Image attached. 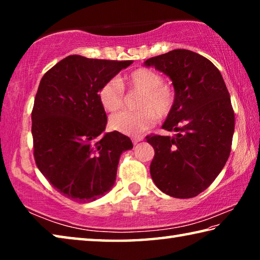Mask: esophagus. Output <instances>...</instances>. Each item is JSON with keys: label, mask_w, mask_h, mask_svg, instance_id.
Listing matches in <instances>:
<instances>
[{"label": "esophagus", "mask_w": 260, "mask_h": 260, "mask_svg": "<svg viewBox=\"0 0 260 260\" xmlns=\"http://www.w3.org/2000/svg\"><path fill=\"white\" fill-rule=\"evenodd\" d=\"M132 141H133V144H138L141 141H143V138L142 136H135V138L132 139Z\"/></svg>", "instance_id": "obj_1"}]
</instances>
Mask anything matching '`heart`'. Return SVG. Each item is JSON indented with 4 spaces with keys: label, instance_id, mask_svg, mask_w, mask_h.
Instances as JSON below:
<instances>
[{
    "label": "heart",
    "instance_id": "b5f03b06",
    "mask_svg": "<svg viewBox=\"0 0 260 260\" xmlns=\"http://www.w3.org/2000/svg\"><path fill=\"white\" fill-rule=\"evenodd\" d=\"M124 88L141 91L136 111H122L110 118V127L128 136H138L155 124L156 119H165L173 111L177 91L170 82H165L159 72L148 68L135 69L118 80H108L101 85L98 98L109 112L119 110L124 104Z\"/></svg>",
    "mask_w": 260,
    "mask_h": 260
}]
</instances>
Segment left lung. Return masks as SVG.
I'll return each mask as SVG.
<instances>
[{"label":"left lung","instance_id":"left-lung-1","mask_svg":"<svg viewBox=\"0 0 260 260\" xmlns=\"http://www.w3.org/2000/svg\"><path fill=\"white\" fill-rule=\"evenodd\" d=\"M144 64L169 76L177 91L162 125L175 135L146 136L155 149L151 178L167 195L191 199L214 181L230 157L235 127L230 93L212 61L193 51L175 49Z\"/></svg>","mask_w":260,"mask_h":260}]
</instances>
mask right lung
<instances>
[{"label":"right lung","instance_id":"1","mask_svg":"<svg viewBox=\"0 0 260 260\" xmlns=\"http://www.w3.org/2000/svg\"><path fill=\"white\" fill-rule=\"evenodd\" d=\"M133 60L65 57L42 77L32 110L33 155L57 191L87 203L113 187L120 155L133 148L128 136L103 135L108 118L98 91Z\"/></svg>","mask_w":260,"mask_h":260}]
</instances>
